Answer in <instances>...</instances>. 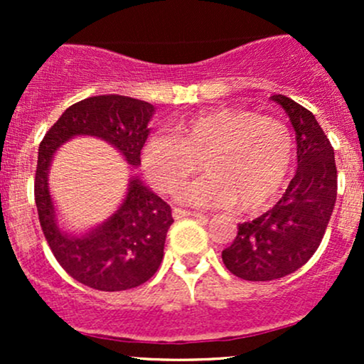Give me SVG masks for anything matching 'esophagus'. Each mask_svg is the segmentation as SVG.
<instances>
[{
    "label": "esophagus",
    "instance_id": "34e87169",
    "mask_svg": "<svg viewBox=\"0 0 364 364\" xmlns=\"http://www.w3.org/2000/svg\"><path fill=\"white\" fill-rule=\"evenodd\" d=\"M173 215L176 217V219H183V217H196V219H200V217H203L202 214H196V212L185 210V208H179V207L173 208Z\"/></svg>",
    "mask_w": 364,
    "mask_h": 364
}]
</instances>
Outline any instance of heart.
Returning a JSON list of instances; mask_svg holds the SVG:
<instances>
[{"mask_svg":"<svg viewBox=\"0 0 364 364\" xmlns=\"http://www.w3.org/2000/svg\"><path fill=\"white\" fill-rule=\"evenodd\" d=\"M200 159L207 176L179 188L183 203L258 212L287 185L294 139L291 129L272 116L215 107L176 121L173 135L150 136L141 150L145 174L161 193H174L198 169Z\"/></svg>","mask_w":364,"mask_h":364,"instance_id":"obj_1","label":"heart"}]
</instances>
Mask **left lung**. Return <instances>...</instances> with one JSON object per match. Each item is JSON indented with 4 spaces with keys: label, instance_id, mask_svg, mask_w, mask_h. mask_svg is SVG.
I'll return each instance as SVG.
<instances>
[{
    "label": "left lung",
    "instance_id": "left-lung-1",
    "mask_svg": "<svg viewBox=\"0 0 364 364\" xmlns=\"http://www.w3.org/2000/svg\"><path fill=\"white\" fill-rule=\"evenodd\" d=\"M289 116L298 144V171L286 193L257 219L237 225L223 262L231 274L262 282L286 277L318 250L337 198L333 147L318 121L301 104L272 95Z\"/></svg>",
    "mask_w": 364,
    "mask_h": 364
}]
</instances>
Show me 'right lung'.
<instances>
[{"label":"right lung","instance_id":"obj_1","mask_svg":"<svg viewBox=\"0 0 364 364\" xmlns=\"http://www.w3.org/2000/svg\"><path fill=\"white\" fill-rule=\"evenodd\" d=\"M154 114L152 104L124 95H95L73 104L49 128L39 145L34 195L37 214L49 248L66 274L97 291H124L147 282L164 257L171 207L132 178L127 198L116 214L82 236L58 228L49 195L48 174L54 152L77 135L97 136L123 154L128 164H140Z\"/></svg>","mask_w":364,"mask_h":364}]
</instances>
